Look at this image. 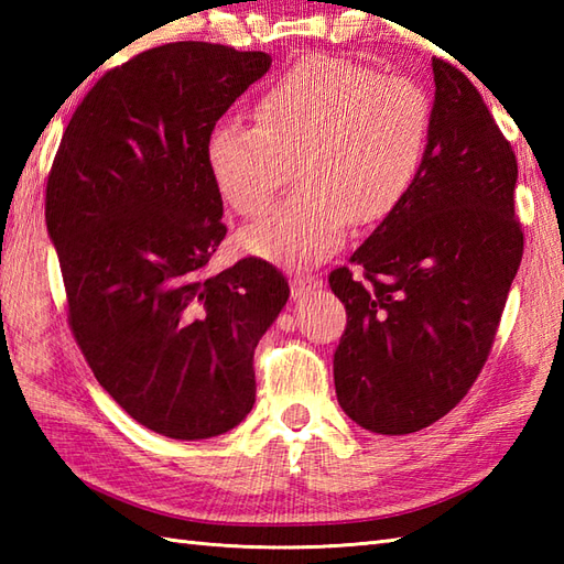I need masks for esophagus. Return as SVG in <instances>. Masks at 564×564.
<instances>
[{
    "mask_svg": "<svg viewBox=\"0 0 564 564\" xmlns=\"http://www.w3.org/2000/svg\"><path fill=\"white\" fill-rule=\"evenodd\" d=\"M315 289H319V283H317V279H313V275H295V279L291 281L293 301H303V297L307 293H313Z\"/></svg>",
    "mask_w": 564,
    "mask_h": 564,
    "instance_id": "1",
    "label": "esophagus"
}]
</instances>
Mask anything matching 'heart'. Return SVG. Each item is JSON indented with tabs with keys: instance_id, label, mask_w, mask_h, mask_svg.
Here are the masks:
<instances>
[{
	"instance_id": "heart-1",
	"label": "heart",
	"mask_w": 564,
	"mask_h": 564,
	"mask_svg": "<svg viewBox=\"0 0 564 564\" xmlns=\"http://www.w3.org/2000/svg\"><path fill=\"white\" fill-rule=\"evenodd\" d=\"M251 116L254 126L210 130L206 162L245 218L271 206L295 164L301 188L239 237L251 254L281 263L325 259L351 220H386L412 191L431 138L422 84L332 55L297 59L259 94Z\"/></svg>"
}]
</instances>
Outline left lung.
<instances>
[{
	"mask_svg": "<svg viewBox=\"0 0 564 564\" xmlns=\"http://www.w3.org/2000/svg\"><path fill=\"white\" fill-rule=\"evenodd\" d=\"M434 109L404 200L329 273L346 307L334 351L341 410L373 434L438 422L480 376L523 254L519 166L458 67L431 59Z\"/></svg>",
	"mask_w": 564,
	"mask_h": 564,
	"instance_id": "left-lung-1",
	"label": "left lung"
}]
</instances>
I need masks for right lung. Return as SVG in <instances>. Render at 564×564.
I'll return each instance as SVG.
<instances>
[{
  "instance_id": "1",
  "label": "right lung",
  "mask_w": 564,
  "mask_h": 564,
  "mask_svg": "<svg viewBox=\"0 0 564 564\" xmlns=\"http://www.w3.org/2000/svg\"><path fill=\"white\" fill-rule=\"evenodd\" d=\"M271 55L200 41L113 67L72 113L45 188L67 319L99 386L154 434L235 429L257 398L254 349L289 301L269 261L210 275L225 239L206 140Z\"/></svg>"
}]
</instances>
